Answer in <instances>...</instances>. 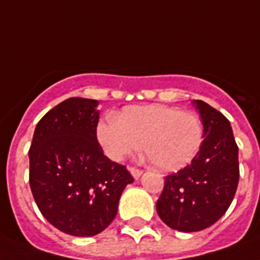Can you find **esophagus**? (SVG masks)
Segmentation results:
<instances>
[{
  "label": "esophagus",
  "instance_id": "1",
  "mask_svg": "<svg viewBox=\"0 0 260 260\" xmlns=\"http://www.w3.org/2000/svg\"><path fill=\"white\" fill-rule=\"evenodd\" d=\"M130 172H132V175L134 176V179H138L141 175H142V171L136 168V167H130Z\"/></svg>",
  "mask_w": 260,
  "mask_h": 260
}]
</instances>
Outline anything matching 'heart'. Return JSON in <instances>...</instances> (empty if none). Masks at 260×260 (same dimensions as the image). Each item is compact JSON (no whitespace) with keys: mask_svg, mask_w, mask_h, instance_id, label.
<instances>
[{"mask_svg":"<svg viewBox=\"0 0 260 260\" xmlns=\"http://www.w3.org/2000/svg\"><path fill=\"white\" fill-rule=\"evenodd\" d=\"M98 140L108 157L119 161L140 152L160 171H178L197 156L203 138L202 122L194 112L149 104L124 108L98 124Z\"/></svg>","mask_w":260,"mask_h":260,"instance_id":"obj_1","label":"heart"}]
</instances>
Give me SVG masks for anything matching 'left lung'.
Listing matches in <instances>:
<instances>
[{"mask_svg":"<svg viewBox=\"0 0 260 260\" xmlns=\"http://www.w3.org/2000/svg\"><path fill=\"white\" fill-rule=\"evenodd\" d=\"M203 141L190 166L167 175L156 209L162 222L180 232L209 228L228 210L239 183V148L229 120L202 100H194Z\"/></svg>","mask_w":260,"mask_h":260,"instance_id":"left-lung-1","label":"left lung"}]
</instances>
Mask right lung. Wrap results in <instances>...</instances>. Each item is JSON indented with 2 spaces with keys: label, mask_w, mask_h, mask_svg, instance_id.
Wrapping results in <instances>:
<instances>
[{
  "label": "right lung",
  "mask_w": 260,
  "mask_h": 260,
  "mask_svg": "<svg viewBox=\"0 0 260 260\" xmlns=\"http://www.w3.org/2000/svg\"><path fill=\"white\" fill-rule=\"evenodd\" d=\"M99 102L70 98L36 124L29 186L44 218L72 236H94L115 218L124 187L134 179L103 154L98 141Z\"/></svg>",
  "instance_id": "add662e5"
}]
</instances>
